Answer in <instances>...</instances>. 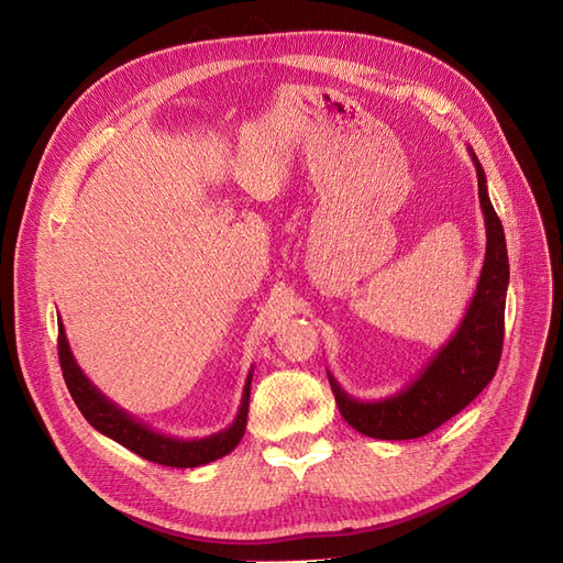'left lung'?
Listing matches in <instances>:
<instances>
[{
	"mask_svg": "<svg viewBox=\"0 0 563 563\" xmlns=\"http://www.w3.org/2000/svg\"><path fill=\"white\" fill-rule=\"evenodd\" d=\"M470 155L479 180V203L486 223V258L474 298L457 331L420 376L385 399H354L329 373L335 404L347 424L373 439H418L437 430L472 404L496 376L505 338V298L509 263L503 223L486 190V174Z\"/></svg>",
	"mask_w": 563,
	"mask_h": 563,
	"instance_id": "obj_1",
	"label": "left lung"
}]
</instances>
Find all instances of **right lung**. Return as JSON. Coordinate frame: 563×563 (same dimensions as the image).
<instances>
[{
  "label": "right lung",
  "mask_w": 563,
  "mask_h": 563,
  "mask_svg": "<svg viewBox=\"0 0 563 563\" xmlns=\"http://www.w3.org/2000/svg\"><path fill=\"white\" fill-rule=\"evenodd\" d=\"M58 360H60L65 385L70 389L77 408L81 411V416L89 420L91 428H96L100 434L114 439L117 444H122L135 455L150 460V463H159L166 467H199V465L213 463V460L234 451L244 437L253 368L246 376L240 411H236V418L232 420L230 428L203 439H178V437H168L152 430L150 424L133 418L131 413L124 411V408H119L114 401H110L103 391L84 376V371L75 362L70 343H67L65 327L60 319H58Z\"/></svg>",
  "instance_id": "obj_1"
}]
</instances>
